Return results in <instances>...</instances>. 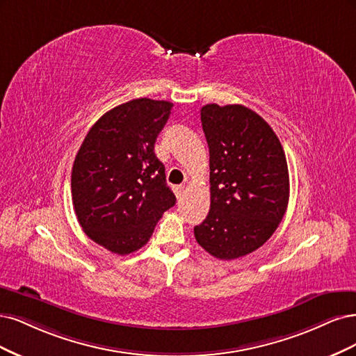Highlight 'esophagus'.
<instances>
[{
    "mask_svg": "<svg viewBox=\"0 0 356 356\" xmlns=\"http://www.w3.org/2000/svg\"><path fill=\"white\" fill-rule=\"evenodd\" d=\"M175 189V193H176V197L177 198H180L183 193H185V189H186V186L185 185H177V186H175L173 188Z\"/></svg>",
    "mask_w": 356,
    "mask_h": 356,
    "instance_id": "esophagus-1",
    "label": "esophagus"
}]
</instances>
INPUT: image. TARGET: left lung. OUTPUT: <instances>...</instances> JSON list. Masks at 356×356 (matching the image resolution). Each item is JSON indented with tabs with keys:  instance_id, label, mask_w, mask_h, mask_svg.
I'll return each instance as SVG.
<instances>
[{
	"instance_id": "obj_1",
	"label": "left lung",
	"mask_w": 356,
	"mask_h": 356,
	"mask_svg": "<svg viewBox=\"0 0 356 356\" xmlns=\"http://www.w3.org/2000/svg\"><path fill=\"white\" fill-rule=\"evenodd\" d=\"M210 149V211L193 227L197 243L220 260L243 257L277 231L290 197L289 167L270 125L243 105L201 109Z\"/></svg>"
}]
</instances>
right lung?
Instances as JSON below:
<instances>
[{
    "label": "right lung",
    "mask_w": 356,
    "mask_h": 356,
    "mask_svg": "<svg viewBox=\"0 0 356 356\" xmlns=\"http://www.w3.org/2000/svg\"><path fill=\"white\" fill-rule=\"evenodd\" d=\"M173 103L133 99L108 111L87 133L71 177L76 219L111 253L130 254L176 204L154 152Z\"/></svg>",
    "instance_id": "add662e5"
}]
</instances>
